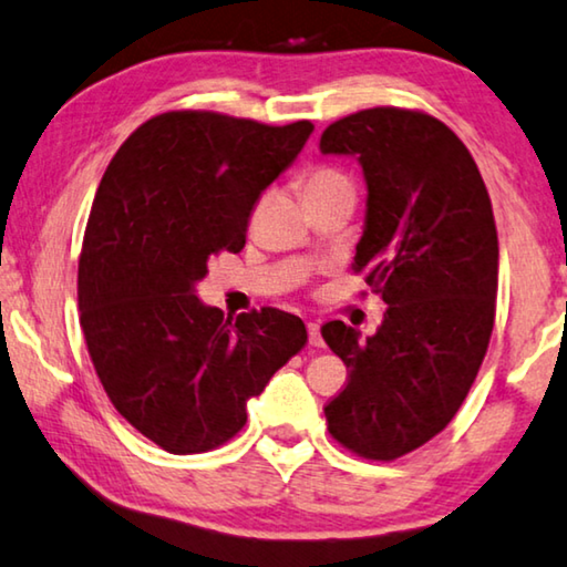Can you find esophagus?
Listing matches in <instances>:
<instances>
[{
	"label": "esophagus",
	"mask_w": 567,
	"mask_h": 567,
	"mask_svg": "<svg viewBox=\"0 0 567 567\" xmlns=\"http://www.w3.org/2000/svg\"><path fill=\"white\" fill-rule=\"evenodd\" d=\"M308 336H310V346L322 348V336H320V322H308Z\"/></svg>",
	"instance_id": "1"
}]
</instances>
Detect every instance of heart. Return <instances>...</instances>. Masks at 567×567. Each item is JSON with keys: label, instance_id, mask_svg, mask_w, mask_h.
Here are the masks:
<instances>
[{"label": "heart", "instance_id": "obj_1", "mask_svg": "<svg viewBox=\"0 0 567 567\" xmlns=\"http://www.w3.org/2000/svg\"><path fill=\"white\" fill-rule=\"evenodd\" d=\"M336 186H353L350 178L343 174V171L332 168V166H318L312 168L308 176L302 178V194H316V192H326V188H336Z\"/></svg>", "mask_w": 567, "mask_h": 567}]
</instances>
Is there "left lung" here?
Wrapping results in <instances>:
<instances>
[{
    "mask_svg": "<svg viewBox=\"0 0 567 567\" xmlns=\"http://www.w3.org/2000/svg\"><path fill=\"white\" fill-rule=\"evenodd\" d=\"M320 151L363 168L353 269L389 305L371 338L343 320L322 326L350 368L326 406L328 431L363 460L391 462L446 429L487 353L499 265L492 202L470 151L429 113H350L322 131Z\"/></svg>",
    "mask_w": 567,
    "mask_h": 567,
    "instance_id": "left-lung-1",
    "label": "left lung"
}]
</instances>
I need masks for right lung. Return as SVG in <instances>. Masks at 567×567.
Instances as JSON below:
<instances>
[{"label": "right lung", "mask_w": 567, "mask_h": 567, "mask_svg": "<svg viewBox=\"0 0 567 567\" xmlns=\"http://www.w3.org/2000/svg\"><path fill=\"white\" fill-rule=\"evenodd\" d=\"M312 123L168 111L136 128L97 186L78 265L80 328L115 411L171 454H202L247 424V401L308 330L277 308L224 318L196 298L206 262L239 251L265 188Z\"/></svg>", "instance_id": "1"}]
</instances>
